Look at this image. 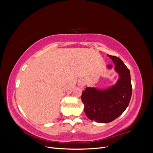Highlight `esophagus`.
Listing matches in <instances>:
<instances>
[{
  "mask_svg": "<svg viewBox=\"0 0 153 153\" xmlns=\"http://www.w3.org/2000/svg\"><path fill=\"white\" fill-rule=\"evenodd\" d=\"M79 85H80V87H82L83 86H84V84H80Z\"/></svg>",
  "mask_w": 153,
  "mask_h": 153,
  "instance_id": "esophagus-1",
  "label": "esophagus"
}]
</instances>
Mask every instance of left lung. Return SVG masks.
Returning a JSON list of instances; mask_svg holds the SVG:
<instances>
[{
  "instance_id": "8db88e82",
  "label": "left lung",
  "mask_w": 153,
  "mask_h": 153,
  "mask_svg": "<svg viewBox=\"0 0 153 153\" xmlns=\"http://www.w3.org/2000/svg\"><path fill=\"white\" fill-rule=\"evenodd\" d=\"M108 56L113 61L115 70L119 74L117 84L105 90L86 87L81 96L87 117L100 123L112 122L120 116L128 107L132 93L129 69L119 57ZM112 67V65H108V68Z\"/></svg>"
}]
</instances>
